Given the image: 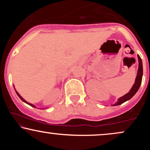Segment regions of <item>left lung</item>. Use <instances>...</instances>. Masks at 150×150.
<instances>
[{
  "instance_id": "1",
  "label": "left lung",
  "mask_w": 150,
  "mask_h": 150,
  "mask_svg": "<svg viewBox=\"0 0 150 150\" xmlns=\"http://www.w3.org/2000/svg\"><path fill=\"white\" fill-rule=\"evenodd\" d=\"M137 58H138V70H137V76H136L135 83L132 85V88L130 89V90L125 94V95H123V97H120L119 99H118L117 102L115 103L114 104H113L112 106H118V105H120L123 103L125 102L129 99H130L131 98L133 97L134 95L136 94V92H137L139 88H140L141 82H142V74H143V68H142V59L140 57L139 55H137Z\"/></svg>"
}]
</instances>
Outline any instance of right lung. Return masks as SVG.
<instances>
[{
	"label": "right lung",
	"mask_w": 150,
	"mask_h": 150,
	"mask_svg": "<svg viewBox=\"0 0 150 150\" xmlns=\"http://www.w3.org/2000/svg\"><path fill=\"white\" fill-rule=\"evenodd\" d=\"M14 88H15V86H14ZM15 92H16V94H18V97H20V99H21V100H22V101H24V102H25V103H26V104H29V105H30V106H32V107H34V108H36V106H34V104H30V103L27 102V101H26V100H25V99H23V98H22V97H21V96H20V94H19V93H18V92H17V91H16V89H15Z\"/></svg>",
	"instance_id": "1"
}]
</instances>
